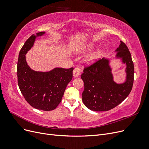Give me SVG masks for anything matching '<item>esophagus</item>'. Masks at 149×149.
Returning <instances> with one entry per match:
<instances>
[{"instance_id": "34e87169", "label": "esophagus", "mask_w": 149, "mask_h": 149, "mask_svg": "<svg viewBox=\"0 0 149 149\" xmlns=\"http://www.w3.org/2000/svg\"><path fill=\"white\" fill-rule=\"evenodd\" d=\"M80 74H81V69L79 68V67L75 68L74 70H73V77L77 78V77H78V76L80 75Z\"/></svg>"}]
</instances>
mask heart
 Returning a JSON list of instances; mask_svg holds the SVG:
<instances>
[{"mask_svg": "<svg viewBox=\"0 0 149 149\" xmlns=\"http://www.w3.org/2000/svg\"><path fill=\"white\" fill-rule=\"evenodd\" d=\"M96 47V45L92 43H83L80 45L78 47L76 48L75 50L78 53H83L88 51L93 50V49ZM103 49H97V50L94 51V52L90 53L89 55L86 58L85 61L89 64H93L94 63L96 62L99 60L101 58V57L104 55Z\"/></svg>", "mask_w": 149, "mask_h": 149, "instance_id": "heart-1", "label": "heart"}]
</instances>
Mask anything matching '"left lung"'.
Listing matches in <instances>:
<instances>
[{
    "label": "left lung",
    "mask_w": 149,
    "mask_h": 149,
    "mask_svg": "<svg viewBox=\"0 0 149 149\" xmlns=\"http://www.w3.org/2000/svg\"><path fill=\"white\" fill-rule=\"evenodd\" d=\"M113 58H103L96 63L86 68L81 74L84 84L82 100L89 109L106 111L113 109L128 96L134 82V63L125 44L120 41ZM119 60L126 65L124 81L117 83L113 80L111 61Z\"/></svg>",
    "instance_id": "obj_1"
}]
</instances>
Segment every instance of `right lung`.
<instances>
[{"instance_id": "right-lung-1", "label": "right lung", "mask_w": 149, "mask_h": 149, "mask_svg": "<svg viewBox=\"0 0 149 149\" xmlns=\"http://www.w3.org/2000/svg\"><path fill=\"white\" fill-rule=\"evenodd\" d=\"M45 31L33 34L21 48L17 63L18 84L22 95L33 107L52 111L60 103L65 89L73 78V68H54L48 71H37L28 65L25 55L33 47L36 39Z\"/></svg>"}]
</instances>
